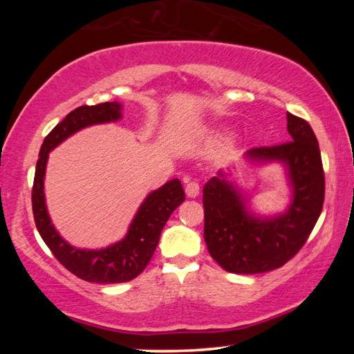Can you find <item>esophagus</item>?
Listing matches in <instances>:
<instances>
[{
    "mask_svg": "<svg viewBox=\"0 0 354 354\" xmlns=\"http://www.w3.org/2000/svg\"><path fill=\"white\" fill-rule=\"evenodd\" d=\"M185 195L189 198H196L200 195V184L196 181H187L185 183Z\"/></svg>",
    "mask_w": 354,
    "mask_h": 354,
    "instance_id": "34e87169",
    "label": "esophagus"
}]
</instances>
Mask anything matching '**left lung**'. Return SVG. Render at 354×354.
I'll return each instance as SVG.
<instances>
[{
    "instance_id": "8db88e82",
    "label": "left lung",
    "mask_w": 354,
    "mask_h": 354,
    "mask_svg": "<svg viewBox=\"0 0 354 354\" xmlns=\"http://www.w3.org/2000/svg\"><path fill=\"white\" fill-rule=\"evenodd\" d=\"M290 139L273 147L245 153L251 162L278 160L287 169L292 203L284 214L256 217L247 198L218 171L203 189L205 241L209 254L230 273H266L283 267L295 256L313 232L325 200V173L317 137L306 120L287 112Z\"/></svg>"
}]
</instances>
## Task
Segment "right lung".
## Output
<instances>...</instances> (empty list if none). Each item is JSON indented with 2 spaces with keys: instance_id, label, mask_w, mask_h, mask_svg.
Masks as SVG:
<instances>
[{
  "instance_id": "right-lung-1",
  "label": "right lung",
  "mask_w": 354,
  "mask_h": 354,
  "mask_svg": "<svg viewBox=\"0 0 354 354\" xmlns=\"http://www.w3.org/2000/svg\"><path fill=\"white\" fill-rule=\"evenodd\" d=\"M118 118H122V104L117 101L81 106L71 111L61 123L53 128L41 143L32 185L34 221L46 247L68 272L84 281L97 284L127 283L139 277L154 254L167 220L185 200L179 179H171L162 187L153 190L137 211L133 223L129 225L127 237L107 248L81 250L71 247L59 236L45 205L44 178L48 154L80 129L98 123L117 122Z\"/></svg>"
}]
</instances>
